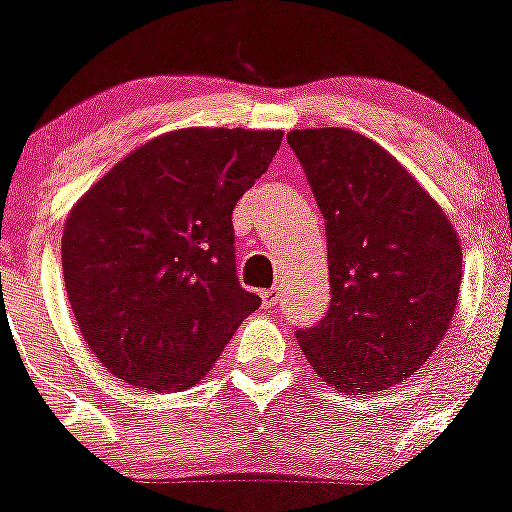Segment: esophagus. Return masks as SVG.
I'll return each mask as SVG.
<instances>
[{"instance_id": "34e87169", "label": "esophagus", "mask_w": 512, "mask_h": 512, "mask_svg": "<svg viewBox=\"0 0 512 512\" xmlns=\"http://www.w3.org/2000/svg\"><path fill=\"white\" fill-rule=\"evenodd\" d=\"M260 298H262V306L273 308L275 303L280 301V290L278 288H267V290H262Z\"/></svg>"}]
</instances>
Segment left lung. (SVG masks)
Returning a JSON list of instances; mask_svg holds the SVG:
<instances>
[{"instance_id": "left-lung-1", "label": "left lung", "mask_w": 512, "mask_h": 512, "mask_svg": "<svg viewBox=\"0 0 512 512\" xmlns=\"http://www.w3.org/2000/svg\"><path fill=\"white\" fill-rule=\"evenodd\" d=\"M326 222L331 306L298 329L313 372L349 395L411 377L444 339L462 285V247L444 211L370 137L288 132Z\"/></svg>"}]
</instances>
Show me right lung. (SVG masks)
Instances as JSON below:
<instances>
[{
	"label": "right lung",
	"instance_id": "1",
	"mask_svg": "<svg viewBox=\"0 0 512 512\" xmlns=\"http://www.w3.org/2000/svg\"><path fill=\"white\" fill-rule=\"evenodd\" d=\"M283 132L193 127L114 165L71 211L63 278L91 352L119 380L178 393L214 367L260 296L237 278L232 214Z\"/></svg>",
	"mask_w": 512,
	"mask_h": 512
}]
</instances>
